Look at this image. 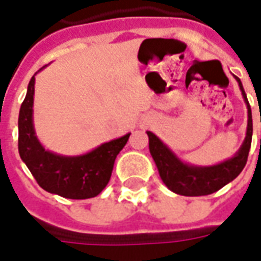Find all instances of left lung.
I'll list each match as a JSON object with an SVG mask.
<instances>
[{"label": "left lung", "instance_id": "1", "mask_svg": "<svg viewBox=\"0 0 261 261\" xmlns=\"http://www.w3.org/2000/svg\"><path fill=\"white\" fill-rule=\"evenodd\" d=\"M242 95L247 106V130L246 138L239 148V151L235 153V156L226 159L224 162L214 166H193L181 162L164 142L159 140L151 131H147L149 138V152L152 155L153 161L156 164L159 170V176L168 186L176 194L180 196H207L211 193L218 192L225 185L232 181L241 173L247 162L249 149L252 145L253 134V121L252 110L247 100L246 93L243 89L241 80L235 76Z\"/></svg>", "mask_w": 261, "mask_h": 261}]
</instances>
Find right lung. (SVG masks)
Segmentation results:
<instances>
[{"label":"right lung","mask_w":261,"mask_h":261,"mask_svg":"<svg viewBox=\"0 0 261 261\" xmlns=\"http://www.w3.org/2000/svg\"><path fill=\"white\" fill-rule=\"evenodd\" d=\"M35 75L28 85L18 119L20 159L46 192L74 200L96 197L110 180L114 161L128 141L130 134L105 142L91 152L78 156H63L44 149L33 127Z\"/></svg>","instance_id":"obj_1"}]
</instances>
